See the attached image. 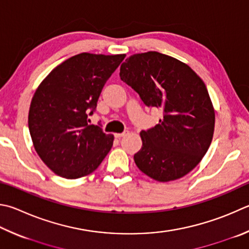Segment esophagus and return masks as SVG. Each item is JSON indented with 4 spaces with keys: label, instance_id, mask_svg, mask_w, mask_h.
I'll use <instances>...</instances> for the list:
<instances>
[{
    "label": "esophagus",
    "instance_id": "1",
    "mask_svg": "<svg viewBox=\"0 0 249 249\" xmlns=\"http://www.w3.org/2000/svg\"><path fill=\"white\" fill-rule=\"evenodd\" d=\"M127 134H128V130H125V132H123V133H116V134H114V136L116 138H121V137H123V136H125V135H127Z\"/></svg>",
    "mask_w": 249,
    "mask_h": 249
}]
</instances>
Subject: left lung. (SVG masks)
Returning a JSON list of instances; mask_svg holds the SVG:
<instances>
[{"label": "left lung", "instance_id": "8db88e82", "mask_svg": "<svg viewBox=\"0 0 249 249\" xmlns=\"http://www.w3.org/2000/svg\"><path fill=\"white\" fill-rule=\"evenodd\" d=\"M121 80L148 107L163 116L142 130L135 153L138 169L159 182L183 178L199 163L214 130V111L206 85L188 65L159 52L130 55L121 65Z\"/></svg>", "mask_w": 249, "mask_h": 249}]
</instances>
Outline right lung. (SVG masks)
I'll return each instance as SVG.
<instances>
[{
    "instance_id": "right-lung-1",
    "label": "right lung",
    "mask_w": 249,
    "mask_h": 249,
    "mask_svg": "<svg viewBox=\"0 0 249 249\" xmlns=\"http://www.w3.org/2000/svg\"><path fill=\"white\" fill-rule=\"evenodd\" d=\"M125 54L80 53L56 66L31 100L28 126L36 151L54 173L79 178L96 170L114 137L89 125L103 86Z\"/></svg>"
}]
</instances>
